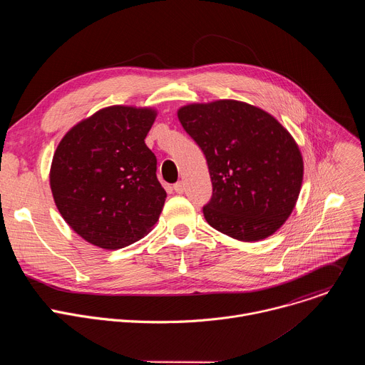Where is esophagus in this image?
Here are the masks:
<instances>
[{"label": "esophagus", "instance_id": "obj_1", "mask_svg": "<svg viewBox=\"0 0 365 365\" xmlns=\"http://www.w3.org/2000/svg\"><path fill=\"white\" fill-rule=\"evenodd\" d=\"M173 189H175L176 193H183V192H185V185H183V182L175 183V185H173Z\"/></svg>", "mask_w": 365, "mask_h": 365}]
</instances>
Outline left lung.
<instances>
[{"label":"left lung","mask_w":365,"mask_h":365,"mask_svg":"<svg viewBox=\"0 0 365 365\" xmlns=\"http://www.w3.org/2000/svg\"><path fill=\"white\" fill-rule=\"evenodd\" d=\"M178 117L210 169L206 222L240 241L274 234L292 214L303 179L302 154L289 131L266 111L231 99L192 103Z\"/></svg>","instance_id":"left-lung-1"}]
</instances>
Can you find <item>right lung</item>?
Segmentation results:
<instances>
[{
	"label": "right lung",
	"mask_w": 365,
	"mask_h": 365,
	"mask_svg": "<svg viewBox=\"0 0 365 365\" xmlns=\"http://www.w3.org/2000/svg\"><path fill=\"white\" fill-rule=\"evenodd\" d=\"M154 118L148 108H103L68 131L56 148L50 169L55 203L69 227L96 247H127L159 220L166 190L144 143Z\"/></svg>",
	"instance_id": "obj_1"
}]
</instances>
